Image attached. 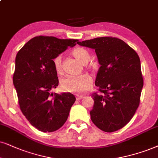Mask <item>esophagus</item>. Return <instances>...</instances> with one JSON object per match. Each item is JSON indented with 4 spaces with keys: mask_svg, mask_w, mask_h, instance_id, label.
<instances>
[{
    "mask_svg": "<svg viewBox=\"0 0 158 158\" xmlns=\"http://www.w3.org/2000/svg\"><path fill=\"white\" fill-rule=\"evenodd\" d=\"M83 95H77V96H76V99H77V101H79V100L83 98Z\"/></svg>",
    "mask_w": 158,
    "mask_h": 158,
    "instance_id": "esophagus-1",
    "label": "esophagus"
}]
</instances>
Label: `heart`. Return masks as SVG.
<instances>
[{"label": "heart", "mask_w": 158, "mask_h": 158, "mask_svg": "<svg viewBox=\"0 0 158 158\" xmlns=\"http://www.w3.org/2000/svg\"><path fill=\"white\" fill-rule=\"evenodd\" d=\"M71 55L81 63H87L90 59L89 52L83 47H76L71 51ZM54 69L57 73L63 72L62 56L57 55L52 60ZM93 85L92 78L87 74L78 76H66L60 81L61 88L65 92L76 94H84L91 88Z\"/></svg>", "instance_id": "b5f03b06"}]
</instances>
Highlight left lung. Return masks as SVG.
<instances>
[{
	"mask_svg": "<svg viewBox=\"0 0 158 158\" xmlns=\"http://www.w3.org/2000/svg\"><path fill=\"white\" fill-rule=\"evenodd\" d=\"M77 44L95 49L101 65L95 81L100 93L91 95L94 100L91 120L107 133L123 128L140 103L143 79L139 55L125 41L114 37L95 38Z\"/></svg>",
	"mask_w": 158,
	"mask_h": 158,
	"instance_id": "8db88e82",
	"label": "left lung"
}]
</instances>
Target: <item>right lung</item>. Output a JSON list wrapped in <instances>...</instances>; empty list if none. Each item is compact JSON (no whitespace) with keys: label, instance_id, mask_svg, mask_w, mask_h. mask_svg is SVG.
<instances>
[{"label":"right lung","instance_id":"add662e5","mask_svg":"<svg viewBox=\"0 0 158 158\" xmlns=\"http://www.w3.org/2000/svg\"><path fill=\"white\" fill-rule=\"evenodd\" d=\"M77 42V39L39 35L27 41L16 56L13 84L19 107L40 131L53 132L60 128L75 102L73 94L53 95L51 91L59 83L53 58Z\"/></svg>","mask_w":158,"mask_h":158}]
</instances>
